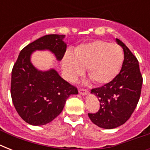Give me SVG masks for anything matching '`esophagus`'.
I'll list each match as a JSON object with an SVG mask.
<instances>
[{"label": "esophagus", "mask_w": 150, "mask_h": 150, "mask_svg": "<svg viewBox=\"0 0 150 150\" xmlns=\"http://www.w3.org/2000/svg\"><path fill=\"white\" fill-rule=\"evenodd\" d=\"M79 93L81 95H82V96H86L87 94L89 93L88 90H86V89H79Z\"/></svg>", "instance_id": "1"}]
</instances>
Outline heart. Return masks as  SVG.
<instances>
[{"mask_svg":"<svg viewBox=\"0 0 150 150\" xmlns=\"http://www.w3.org/2000/svg\"><path fill=\"white\" fill-rule=\"evenodd\" d=\"M123 60V51L118 45L96 40L79 45L74 54L67 52L61 68L68 81H74L87 68V74L95 83L106 84L118 74Z\"/></svg>","mask_w":150,"mask_h":150,"instance_id":"obj_1","label":"heart"}]
</instances>
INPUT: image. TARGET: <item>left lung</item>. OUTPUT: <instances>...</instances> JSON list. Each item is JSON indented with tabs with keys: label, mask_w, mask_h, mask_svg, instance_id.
Listing matches in <instances>:
<instances>
[{
	"label": "left lung",
	"mask_w": 150,
	"mask_h": 150,
	"mask_svg": "<svg viewBox=\"0 0 150 150\" xmlns=\"http://www.w3.org/2000/svg\"><path fill=\"white\" fill-rule=\"evenodd\" d=\"M116 42L123 48L125 55L121 71L111 82L92 89L100 107L96 114H88L93 123L105 129L115 128L128 121L137 106L142 89L137 58L120 40L116 39Z\"/></svg>",
	"instance_id": "8db88e82"
}]
</instances>
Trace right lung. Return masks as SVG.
<instances>
[{"instance_id":"right-lung-1","label":"right lung","mask_w":150,"mask_h":150,"mask_svg":"<svg viewBox=\"0 0 150 150\" xmlns=\"http://www.w3.org/2000/svg\"><path fill=\"white\" fill-rule=\"evenodd\" d=\"M64 35H46L21 50L13 67L11 95L19 116L29 125H44L61 114L67 99L78 89L59 75L56 70H38L31 62L36 50H49L58 61L67 44Z\"/></svg>"}]
</instances>
